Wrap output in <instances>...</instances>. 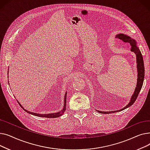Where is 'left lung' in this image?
Here are the masks:
<instances>
[{
  "mask_svg": "<svg viewBox=\"0 0 150 150\" xmlns=\"http://www.w3.org/2000/svg\"><path fill=\"white\" fill-rule=\"evenodd\" d=\"M116 38H118L120 39V41L123 42L124 44H128V46L130 47L131 50L136 55V62H137V85L134 91V92L132 94V96L131 98L129 103L126 106L125 108H123L122 109L118 110V111H109V112H104V111H97L99 113L102 114H109V113H114L116 112H119L125 109L126 108H128V107L131 106L132 105L134 104L135 101L136 100L139 93L142 87L144 80V76H145V67H144V59L142 57V54L141 53V52L140 51L139 47L137 46V42L134 40V39L131 38L129 36L125 35L123 33L117 34L115 36Z\"/></svg>",
  "mask_w": 150,
  "mask_h": 150,
  "instance_id": "8db88e82",
  "label": "left lung"
}]
</instances>
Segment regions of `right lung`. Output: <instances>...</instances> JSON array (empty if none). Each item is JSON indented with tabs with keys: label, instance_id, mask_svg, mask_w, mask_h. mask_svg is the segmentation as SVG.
Returning <instances> with one entry per match:
<instances>
[{
	"label": "right lung",
	"instance_id": "right-lung-1",
	"mask_svg": "<svg viewBox=\"0 0 150 150\" xmlns=\"http://www.w3.org/2000/svg\"><path fill=\"white\" fill-rule=\"evenodd\" d=\"M9 69V68H8ZM8 84H9V81H8ZM66 97H67V92L65 93V96H64V107H63L62 109L61 110V111L58 112H56V113H52V114H37L35 112H30L27 110H26L25 109H24L21 105L19 103V102L18 101L19 105L21 106V108L24 110L25 112H27L28 114H30L31 115H33L35 116H38V117H46V118H57V117H59V116L62 115L64 112L66 111Z\"/></svg>",
	"mask_w": 150,
	"mask_h": 150
}]
</instances>
